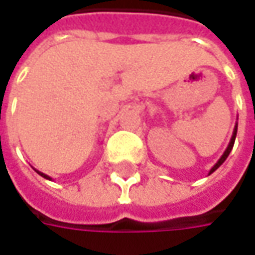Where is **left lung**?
I'll list each match as a JSON object with an SVG mask.
<instances>
[{"label": "left lung", "instance_id": "left-lung-1", "mask_svg": "<svg viewBox=\"0 0 255 255\" xmlns=\"http://www.w3.org/2000/svg\"><path fill=\"white\" fill-rule=\"evenodd\" d=\"M236 134H237V123H236V126H235V129H233V135H232V138H230V142H229V145H228V148H226V150L223 152V155L221 157H219V160L216 162V163L214 164V167L209 170V174H212L221 164L226 160V157L229 156V153L232 152V149H233V145H235V139H236Z\"/></svg>", "mask_w": 255, "mask_h": 255}]
</instances>
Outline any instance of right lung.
<instances>
[{
	"label": "right lung",
	"instance_id": "right-lung-1",
	"mask_svg": "<svg viewBox=\"0 0 255 255\" xmlns=\"http://www.w3.org/2000/svg\"><path fill=\"white\" fill-rule=\"evenodd\" d=\"M34 170H36V169H34ZM36 171H37V173H39V174H40L41 177L47 178V180H51V177H50V176H47V174H44V173H41V171H39V170H36Z\"/></svg>",
	"mask_w": 255,
	"mask_h": 255
}]
</instances>
